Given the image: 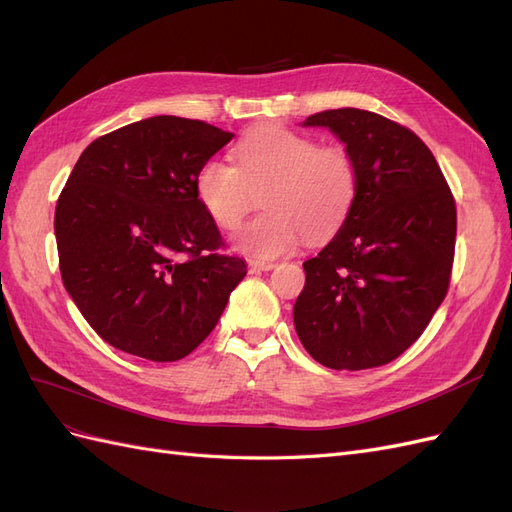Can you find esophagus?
<instances>
[{"mask_svg":"<svg viewBox=\"0 0 512 512\" xmlns=\"http://www.w3.org/2000/svg\"><path fill=\"white\" fill-rule=\"evenodd\" d=\"M276 266L274 261H261V259H249V270L251 272H263V270H272Z\"/></svg>","mask_w":512,"mask_h":512,"instance_id":"esophagus-1","label":"esophagus"}]
</instances>
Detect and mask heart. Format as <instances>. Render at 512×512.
Here are the masks:
<instances>
[{"label": "heart", "instance_id": "heart-1", "mask_svg": "<svg viewBox=\"0 0 512 512\" xmlns=\"http://www.w3.org/2000/svg\"><path fill=\"white\" fill-rule=\"evenodd\" d=\"M236 166L204 161L195 174V195L208 217L234 232L257 206L268 212L246 225L236 246L253 257H274L302 238H332L349 219L359 191L353 153L342 144H317L280 125L251 129L234 148Z\"/></svg>", "mask_w": 512, "mask_h": 512}]
</instances>
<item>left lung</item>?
<instances>
[{"label":"left lung","mask_w":512,"mask_h":512,"mask_svg":"<svg viewBox=\"0 0 512 512\" xmlns=\"http://www.w3.org/2000/svg\"><path fill=\"white\" fill-rule=\"evenodd\" d=\"M357 163L349 219L304 261L293 323L310 357L332 370L385 366L415 342L449 289L457 210L430 148L408 127L359 108L310 114Z\"/></svg>","instance_id":"obj_1"}]
</instances>
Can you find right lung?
<instances>
[{
    "label": "right lung",
    "mask_w": 512,
    "mask_h": 512,
    "mask_svg": "<svg viewBox=\"0 0 512 512\" xmlns=\"http://www.w3.org/2000/svg\"><path fill=\"white\" fill-rule=\"evenodd\" d=\"M234 138L151 117L93 140L55 210L63 285L114 349L176 361L200 346L246 276L195 195V174Z\"/></svg>",
    "instance_id": "obj_1"
}]
</instances>
